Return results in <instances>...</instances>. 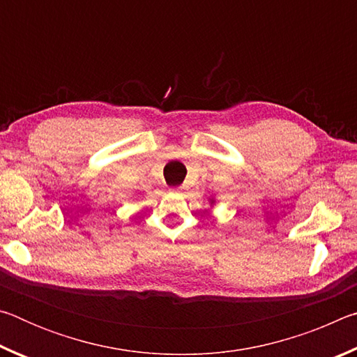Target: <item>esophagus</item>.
Returning a JSON list of instances; mask_svg holds the SVG:
<instances>
[{"instance_id": "34e87169", "label": "esophagus", "mask_w": 357, "mask_h": 357, "mask_svg": "<svg viewBox=\"0 0 357 357\" xmlns=\"http://www.w3.org/2000/svg\"><path fill=\"white\" fill-rule=\"evenodd\" d=\"M172 190H173V192H178V190H179V187H173Z\"/></svg>"}]
</instances>
